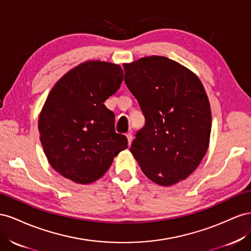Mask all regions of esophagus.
<instances>
[{"label": "esophagus", "mask_w": 251, "mask_h": 251, "mask_svg": "<svg viewBox=\"0 0 251 251\" xmlns=\"http://www.w3.org/2000/svg\"><path fill=\"white\" fill-rule=\"evenodd\" d=\"M126 138H127V141H128V144L130 145V143H131V141H132V133L131 132H127L126 133Z\"/></svg>", "instance_id": "34e87169"}]
</instances>
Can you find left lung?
<instances>
[{"mask_svg":"<svg viewBox=\"0 0 251 251\" xmlns=\"http://www.w3.org/2000/svg\"><path fill=\"white\" fill-rule=\"evenodd\" d=\"M125 83L145 126L130 151L144 175L162 186L185 180L208 149L211 112L199 77L176 61L152 55L124 64Z\"/></svg>","mask_w":251,"mask_h":251,"instance_id":"left-lung-1","label":"left lung"}]
</instances>
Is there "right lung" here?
<instances>
[{
	"instance_id": "add662e5",
	"label": "right lung",
	"mask_w": 251,
	"mask_h": 251,
	"mask_svg": "<svg viewBox=\"0 0 251 251\" xmlns=\"http://www.w3.org/2000/svg\"><path fill=\"white\" fill-rule=\"evenodd\" d=\"M120 65L88 61L53 86L39 118L40 140L51 167L77 184L102 177L128 146L114 130V113L104 102L123 81Z\"/></svg>"
}]
</instances>
